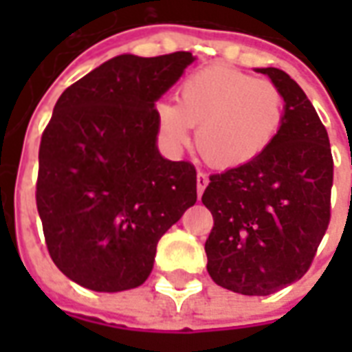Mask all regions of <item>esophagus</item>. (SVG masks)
<instances>
[{
    "label": "esophagus",
    "instance_id": "esophagus-1",
    "mask_svg": "<svg viewBox=\"0 0 352 352\" xmlns=\"http://www.w3.org/2000/svg\"><path fill=\"white\" fill-rule=\"evenodd\" d=\"M207 184H209V177H207L204 171H199L198 175H196V188H198V196H201V194H204Z\"/></svg>",
    "mask_w": 352,
    "mask_h": 352
}]
</instances>
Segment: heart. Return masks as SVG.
Returning <instances> with one entry per match:
<instances>
[{
	"instance_id": "heart-1",
	"label": "heart",
	"mask_w": 352,
	"mask_h": 352,
	"mask_svg": "<svg viewBox=\"0 0 352 352\" xmlns=\"http://www.w3.org/2000/svg\"><path fill=\"white\" fill-rule=\"evenodd\" d=\"M177 103L156 109L169 145L181 148L198 126L199 153L217 168L232 169L258 160L277 138L285 115L279 88L265 79L211 65L192 73L177 90Z\"/></svg>"
}]
</instances>
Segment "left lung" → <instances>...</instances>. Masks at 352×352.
<instances>
[{"mask_svg": "<svg viewBox=\"0 0 352 352\" xmlns=\"http://www.w3.org/2000/svg\"><path fill=\"white\" fill-rule=\"evenodd\" d=\"M285 100L283 124L258 160L209 177L207 272L222 288L267 296L302 279L330 222L333 160L324 124L294 79L262 67Z\"/></svg>", "mask_w": 352, "mask_h": 352, "instance_id": "8db88e82", "label": "left lung"}]
</instances>
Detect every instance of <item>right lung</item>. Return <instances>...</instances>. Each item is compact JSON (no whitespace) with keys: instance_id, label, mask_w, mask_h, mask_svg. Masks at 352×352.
Wrapping results in <instances>:
<instances>
[{"instance_id":"1","label":"right lung","mask_w":352,"mask_h":352,"mask_svg":"<svg viewBox=\"0 0 352 352\" xmlns=\"http://www.w3.org/2000/svg\"><path fill=\"white\" fill-rule=\"evenodd\" d=\"M196 58L120 54L65 88L43 131L35 201L52 262L96 292L143 285L196 204V168L158 153L156 101Z\"/></svg>"}]
</instances>
